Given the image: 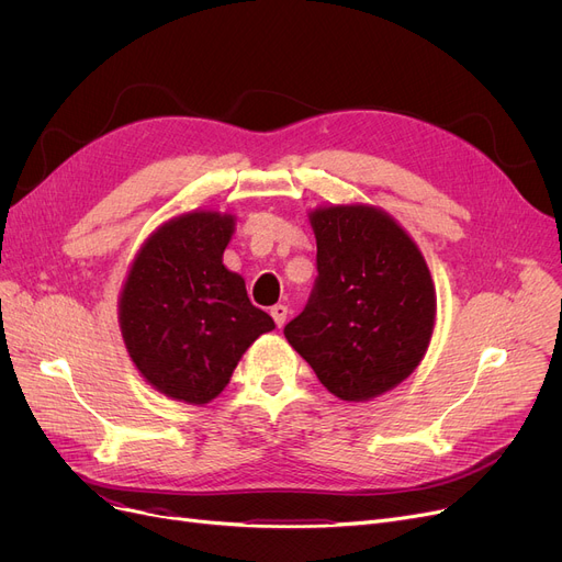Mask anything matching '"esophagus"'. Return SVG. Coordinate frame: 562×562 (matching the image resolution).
Listing matches in <instances>:
<instances>
[{
    "label": "esophagus",
    "mask_w": 562,
    "mask_h": 562,
    "mask_svg": "<svg viewBox=\"0 0 562 562\" xmlns=\"http://www.w3.org/2000/svg\"><path fill=\"white\" fill-rule=\"evenodd\" d=\"M286 314H289L286 305H273V307H271V316H273V321H276V326H278V328H282V326H284Z\"/></svg>",
    "instance_id": "34e87169"
}]
</instances>
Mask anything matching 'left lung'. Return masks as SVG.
<instances>
[{"label": "left lung", "mask_w": 562, "mask_h": 562, "mask_svg": "<svg viewBox=\"0 0 562 562\" xmlns=\"http://www.w3.org/2000/svg\"><path fill=\"white\" fill-rule=\"evenodd\" d=\"M316 286L284 337L321 385L364 403L412 375L430 346L437 293L405 227L375 204L316 206Z\"/></svg>", "instance_id": "left-lung-1"}]
</instances>
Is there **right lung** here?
<instances>
[{
  "instance_id": "obj_1",
  "label": "right lung",
  "mask_w": 562,
  "mask_h": 562,
  "mask_svg": "<svg viewBox=\"0 0 562 562\" xmlns=\"http://www.w3.org/2000/svg\"><path fill=\"white\" fill-rule=\"evenodd\" d=\"M234 225V214L216 210L161 223L136 250L117 296L130 360L172 401H214L250 344L276 328L223 263Z\"/></svg>"
}]
</instances>
